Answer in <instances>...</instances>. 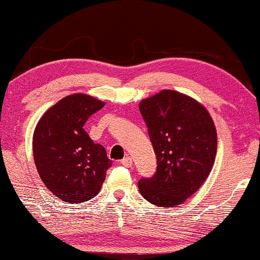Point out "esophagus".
I'll list each match as a JSON object with an SVG mask.
<instances>
[{
	"label": "esophagus",
	"instance_id": "esophagus-1",
	"mask_svg": "<svg viewBox=\"0 0 260 260\" xmlns=\"http://www.w3.org/2000/svg\"><path fill=\"white\" fill-rule=\"evenodd\" d=\"M121 164H122V165L124 166V168H131V166L133 165L132 157H129V156L124 157V159H122V160H121Z\"/></svg>",
	"mask_w": 260,
	"mask_h": 260
}]
</instances>
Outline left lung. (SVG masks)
<instances>
[{
  "label": "left lung",
  "instance_id": "1",
  "mask_svg": "<svg viewBox=\"0 0 260 260\" xmlns=\"http://www.w3.org/2000/svg\"><path fill=\"white\" fill-rule=\"evenodd\" d=\"M139 110L157 162L153 177L138 182L139 192L156 207H177L194 194L213 169L215 124L201 103L169 89L140 101Z\"/></svg>",
  "mask_w": 260,
  "mask_h": 260
}]
</instances>
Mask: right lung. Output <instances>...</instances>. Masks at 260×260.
I'll use <instances>...</instances> for the list:
<instances>
[{"instance_id": "add662e5", "label": "right lung", "mask_w": 260, "mask_h": 260, "mask_svg": "<svg viewBox=\"0 0 260 260\" xmlns=\"http://www.w3.org/2000/svg\"><path fill=\"white\" fill-rule=\"evenodd\" d=\"M105 103L72 94L41 116L32 134V154L41 181L63 202L84 203L99 193L111 160L95 144L84 124Z\"/></svg>"}]
</instances>
